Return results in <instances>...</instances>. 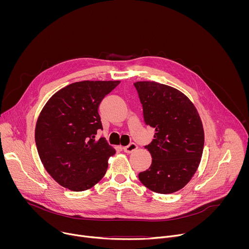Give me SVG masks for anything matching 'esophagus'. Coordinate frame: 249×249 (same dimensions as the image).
<instances>
[{
	"label": "esophagus",
	"instance_id": "1",
	"mask_svg": "<svg viewBox=\"0 0 249 249\" xmlns=\"http://www.w3.org/2000/svg\"><path fill=\"white\" fill-rule=\"evenodd\" d=\"M137 149H138V146H137L135 143H130L128 146H126V147L123 148L124 152L127 153V154H131V153L135 152Z\"/></svg>",
	"mask_w": 249,
	"mask_h": 249
}]
</instances>
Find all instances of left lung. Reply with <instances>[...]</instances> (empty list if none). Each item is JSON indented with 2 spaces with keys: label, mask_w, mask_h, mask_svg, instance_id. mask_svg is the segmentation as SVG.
Segmentation results:
<instances>
[{
  "label": "left lung",
  "mask_w": 249,
  "mask_h": 249,
  "mask_svg": "<svg viewBox=\"0 0 249 249\" xmlns=\"http://www.w3.org/2000/svg\"><path fill=\"white\" fill-rule=\"evenodd\" d=\"M143 105L145 123L155 129L146 146L149 169L139 179L150 190L170 194L183 188L195 174L204 149V129L192 101L181 91L156 82L134 84Z\"/></svg>",
  "instance_id": "1"
}]
</instances>
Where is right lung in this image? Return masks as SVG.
Returning <instances> with one entry per match:
<instances>
[{
	"instance_id": "obj_1",
	"label": "right lung",
	"mask_w": 249,
	"mask_h": 249,
	"mask_svg": "<svg viewBox=\"0 0 249 249\" xmlns=\"http://www.w3.org/2000/svg\"><path fill=\"white\" fill-rule=\"evenodd\" d=\"M120 81L71 84L44 105L35 127V143L46 171L61 186L85 191L101 180L115 150L104 138L98 106Z\"/></svg>"
}]
</instances>
